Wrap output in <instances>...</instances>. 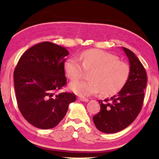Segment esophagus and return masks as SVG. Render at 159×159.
I'll use <instances>...</instances> for the list:
<instances>
[{"label":"esophagus","instance_id":"34e87169","mask_svg":"<svg viewBox=\"0 0 159 159\" xmlns=\"http://www.w3.org/2000/svg\"><path fill=\"white\" fill-rule=\"evenodd\" d=\"M78 99H79L80 101H83V102H88V101H89V99L85 98H82V97H80V98H78Z\"/></svg>","mask_w":159,"mask_h":159}]
</instances>
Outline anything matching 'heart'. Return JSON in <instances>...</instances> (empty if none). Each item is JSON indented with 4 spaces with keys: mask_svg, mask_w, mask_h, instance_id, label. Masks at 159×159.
<instances>
[{
    "mask_svg": "<svg viewBox=\"0 0 159 159\" xmlns=\"http://www.w3.org/2000/svg\"><path fill=\"white\" fill-rule=\"evenodd\" d=\"M78 58L69 57L64 62L65 75L71 82L69 89L82 97H88L101 91L104 96L118 92L124 86L129 75V66L118 57L101 50L91 49L80 54ZM91 71L90 80H76L84 70Z\"/></svg>",
    "mask_w": 159,
    "mask_h": 159,
    "instance_id": "obj_1",
    "label": "heart"
}]
</instances>
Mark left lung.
I'll list each match as a JSON object with an SVG mask.
<instances>
[{"mask_svg": "<svg viewBox=\"0 0 159 159\" xmlns=\"http://www.w3.org/2000/svg\"><path fill=\"white\" fill-rule=\"evenodd\" d=\"M129 62V75L124 86L111 99L100 100V110L93 117L98 130L115 133L124 129L135 120L141 111L147 86V73L133 52L122 47Z\"/></svg>", "mask_w": 159, "mask_h": 159, "instance_id": "8db88e82", "label": "left lung"}]
</instances>
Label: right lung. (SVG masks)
I'll use <instances>...</instances> for the list:
<instances>
[{
    "mask_svg": "<svg viewBox=\"0 0 159 159\" xmlns=\"http://www.w3.org/2000/svg\"><path fill=\"white\" fill-rule=\"evenodd\" d=\"M68 50L52 42L31 47L20 58L14 70L17 103L20 113L35 127H55L66 115L76 95L55 94L67 83L64 70Z\"/></svg>",
    "mask_w": 159,
    "mask_h": 159,
    "instance_id": "add662e5",
    "label": "right lung"
}]
</instances>
